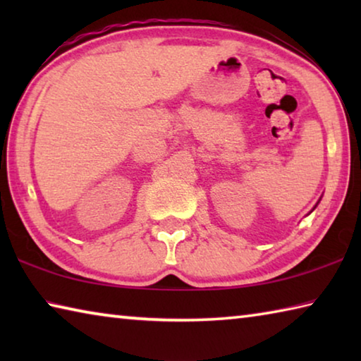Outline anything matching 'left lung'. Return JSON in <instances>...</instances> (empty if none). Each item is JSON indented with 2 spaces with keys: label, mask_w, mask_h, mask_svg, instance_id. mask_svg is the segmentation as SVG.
I'll return each mask as SVG.
<instances>
[{
  "label": "left lung",
  "mask_w": 361,
  "mask_h": 361,
  "mask_svg": "<svg viewBox=\"0 0 361 361\" xmlns=\"http://www.w3.org/2000/svg\"><path fill=\"white\" fill-rule=\"evenodd\" d=\"M320 200H322V197H320V199H319V202H317V204H315V205H314V209H312V210H310V212H314V210H315V209H317V205H319V204H320Z\"/></svg>",
  "instance_id": "left-lung-1"
}]
</instances>
